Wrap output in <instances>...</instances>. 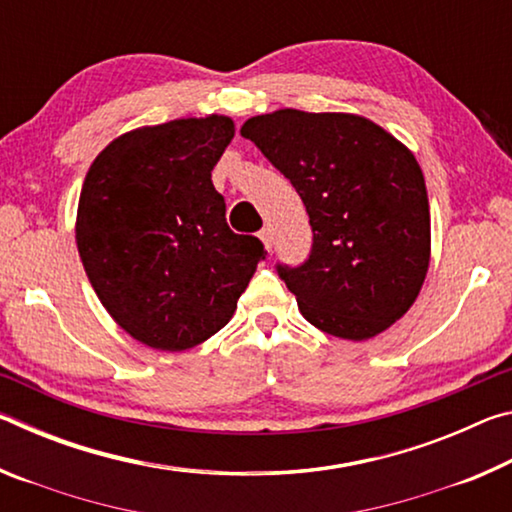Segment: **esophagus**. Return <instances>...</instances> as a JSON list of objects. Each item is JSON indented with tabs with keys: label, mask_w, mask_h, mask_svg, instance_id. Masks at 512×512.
Returning <instances> with one entry per match:
<instances>
[{
	"label": "esophagus",
	"mask_w": 512,
	"mask_h": 512,
	"mask_svg": "<svg viewBox=\"0 0 512 512\" xmlns=\"http://www.w3.org/2000/svg\"><path fill=\"white\" fill-rule=\"evenodd\" d=\"M259 239H262V244L266 246V250L273 248V230L268 228V225H266L262 232H259Z\"/></svg>",
	"instance_id": "34e87169"
}]
</instances>
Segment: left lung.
Listing matches in <instances>:
<instances>
[{"label":"left lung","mask_w":512,"mask_h":512,"mask_svg":"<svg viewBox=\"0 0 512 512\" xmlns=\"http://www.w3.org/2000/svg\"><path fill=\"white\" fill-rule=\"evenodd\" d=\"M255 142L296 187L314 244L305 264H277L300 314L323 332L366 341L418 298L431 255L429 198L418 160L375 121L293 108L250 117Z\"/></svg>","instance_id":"1"}]
</instances>
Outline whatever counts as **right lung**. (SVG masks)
I'll list each match as a JSON object with an SVG mask.
<instances>
[{
    "instance_id": "right-lung-1",
    "label": "right lung",
    "mask_w": 512,
    "mask_h": 512,
    "mask_svg": "<svg viewBox=\"0 0 512 512\" xmlns=\"http://www.w3.org/2000/svg\"><path fill=\"white\" fill-rule=\"evenodd\" d=\"M230 117L173 119L119 135L94 158L76 246L115 323L144 345L183 352L228 325L266 250L235 235L212 169Z\"/></svg>"
}]
</instances>
